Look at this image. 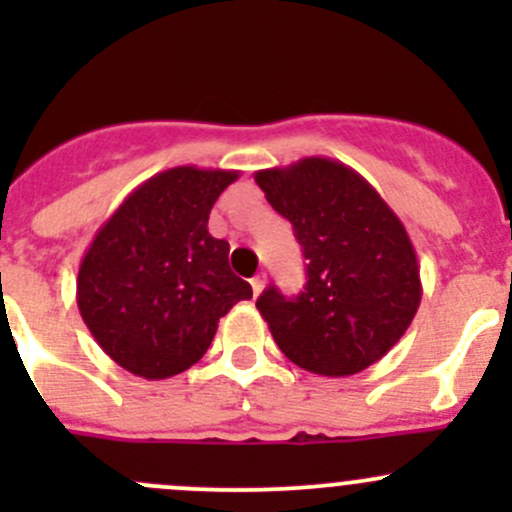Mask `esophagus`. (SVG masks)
<instances>
[{
	"mask_svg": "<svg viewBox=\"0 0 512 512\" xmlns=\"http://www.w3.org/2000/svg\"><path fill=\"white\" fill-rule=\"evenodd\" d=\"M250 285H252V294H255V297H257V294H260L262 289H265V275H255L250 280Z\"/></svg>",
	"mask_w": 512,
	"mask_h": 512,
	"instance_id": "34e87169",
	"label": "esophagus"
}]
</instances>
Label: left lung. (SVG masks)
<instances>
[{"mask_svg": "<svg viewBox=\"0 0 512 512\" xmlns=\"http://www.w3.org/2000/svg\"><path fill=\"white\" fill-rule=\"evenodd\" d=\"M267 203L287 218L307 260V285L257 299L280 352L319 376L376 364L414 322L421 270L414 242L374 185L339 160L312 156L257 170Z\"/></svg>", "mask_w": 512, "mask_h": 512, "instance_id": "obj_1", "label": "left lung"}]
</instances>
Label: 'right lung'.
Returning a JSON list of instances; mask_svg holds the SVG:
<instances>
[{
	"label": "right lung",
	"instance_id": "add662e5",
	"mask_svg": "<svg viewBox=\"0 0 512 512\" xmlns=\"http://www.w3.org/2000/svg\"><path fill=\"white\" fill-rule=\"evenodd\" d=\"M240 170L178 165L138 185L98 227L76 277L91 337L118 366L160 381L203 359L252 287L227 265L230 245L208 232L215 200Z\"/></svg>",
	"mask_w": 512,
	"mask_h": 512
}]
</instances>
